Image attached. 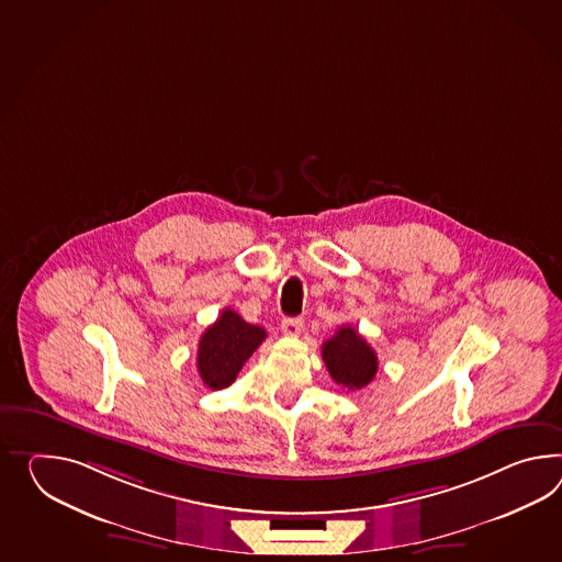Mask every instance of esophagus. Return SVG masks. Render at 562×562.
<instances>
[{
	"label": "esophagus",
	"mask_w": 562,
	"mask_h": 562,
	"mask_svg": "<svg viewBox=\"0 0 562 562\" xmlns=\"http://www.w3.org/2000/svg\"><path fill=\"white\" fill-rule=\"evenodd\" d=\"M282 330H284V335H299L302 330V318L299 316H286V318H282Z\"/></svg>",
	"instance_id": "esophagus-1"
}]
</instances>
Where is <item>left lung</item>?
<instances>
[{
	"mask_svg": "<svg viewBox=\"0 0 562 562\" xmlns=\"http://www.w3.org/2000/svg\"><path fill=\"white\" fill-rule=\"evenodd\" d=\"M323 361L330 378L345 390H361L378 373V356L353 327L345 325L323 342Z\"/></svg>",
	"mask_w": 562,
	"mask_h": 562,
	"instance_id": "1",
	"label": "left lung"
}]
</instances>
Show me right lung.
Returning <instances> with one entry per match:
<instances>
[{"mask_svg": "<svg viewBox=\"0 0 562 562\" xmlns=\"http://www.w3.org/2000/svg\"><path fill=\"white\" fill-rule=\"evenodd\" d=\"M263 339L266 330L249 325L232 308H225L199 341L196 370L206 387L223 390L232 385Z\"/></svg>", "mask_w": 562, "mask_h": 562, "instance_id": "add662e5", "label": "right lung"}]
</instances>
